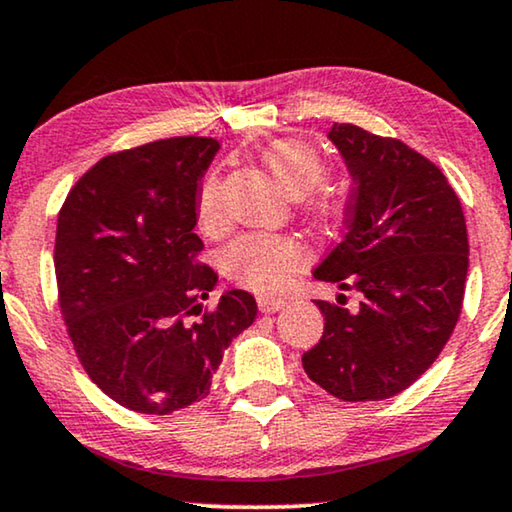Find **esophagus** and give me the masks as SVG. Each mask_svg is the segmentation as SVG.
Returning <instances> with one entry per match:
<instances>
[{
    "label": "esophagus",
    "instance_id": "esophagus-1",
    "mask_svg": "<svg viewBox=\"0 0 512 512\" xmlns=\"http://www.w3.org/2000/svg\"><path fill=\"white\" fill-rule=\"evenodd\" d=\"M257 304H259V311H262V313H278L280 308L287 304V301L278 299V297H259Z\"/></svg>",
    "mask_w": 512,
    "mask_h": 512
}]
</instances>
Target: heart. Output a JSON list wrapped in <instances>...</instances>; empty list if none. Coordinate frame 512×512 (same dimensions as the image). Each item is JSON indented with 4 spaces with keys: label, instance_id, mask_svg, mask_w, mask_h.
Returning <instances> with one entry per match:
<instances>
[{
    "label": "heart",
    "instance_id": "obj_1",
    "mask_svg": "<svg viewBox=\"0 0 512 512\" xmlns=\"http://www.w3.org/2000/svg\"><path fill=\"white\" fill-rule=\"evenodd\" d=\"M264 164L273 181L287 197L299 199L311 194L325 181L327 167L320 153L301 141H278L264 153ZM220 178L208 176L199 190V220L204 227H215L220 222ZM322 211L331 213L334 206L322 201ZM306 259V250L290 236L246 234L236 239L225 250L222 262L229 276L257 292H273L285 283L292 271H297Z\"/></svg>",
    "mask_w": 512,
    "mask_h": 512
}]
</instances>
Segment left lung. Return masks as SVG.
<instances>
[{
  "label": "left lung",
  "instance_id": "8db88e82",
  "mask_svg": "<svg viewBox=\"0 0 512 512\" xmlns=\"http://www.w3.org/2000/svg\"><path fill=\"white\" fill-rule=\"evenodd\" d=\"M329 141L352 176L343 239L313 278L359 292L355 311L315 301L320 343L301 364L343 401L397 397L436 362L462 311L469 234L436 164L397 139L334 122Z\"/></svg>",
  "mask_w": 512,
  "mask_h": 512
}]
</instances>
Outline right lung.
Masks as SVG:
<instances>
[{"instance_id": "obj_1", "label": "right lung", "mask_w": 512, "mask_h": 512, "mask_svg": "<svg viewBox=\"0 0 512 512\" xmlns=\"http://www.w3.org/2000/svg\"><path fill=\"white\" fill-rule=\"evenodd\" d=\"M220 143L174 136L97 162L71 187L55 234L60 308L83 369L134 413L208 397L227 345L255 322L246 290L201 319L218 273L194 262L199 181Z\"/></svg>"}]
</instances>
